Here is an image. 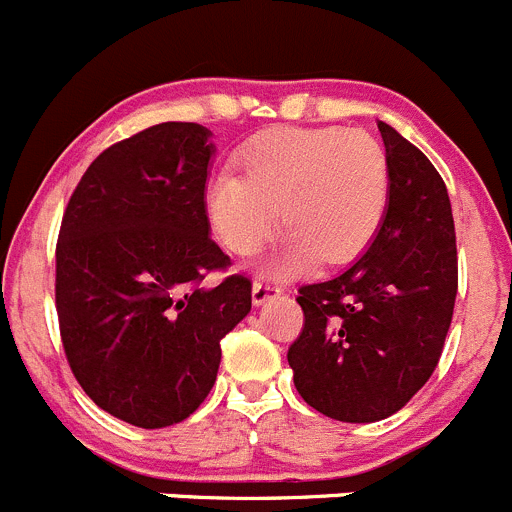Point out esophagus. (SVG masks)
<instances>
[{"mask_svg": "<svg viewBox=\"0 0 512 512\" xmlns=\"http://www.w3.org/2000/svg\"><path fill=\"white\" fill-rule=\"evenodd\" d=\"M280 292H282L280 287L272 285V282H255V285H252V302L260 307V305H265L267 300H272V297L280 295Z\"/></svg>", "mask_w": 512, "mask_h": 512, "instance_id": "esophagus-1", "label": "esophagus"}]
</instances>
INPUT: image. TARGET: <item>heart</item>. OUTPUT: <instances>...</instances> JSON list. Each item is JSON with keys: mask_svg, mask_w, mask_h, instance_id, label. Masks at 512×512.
Instances as JSON below:
<instances>
[{"mask_svg": "<svg viewBox=\"0 0 512 512\" xmlns=\"http://www.w3.org/2000/svg\"><path fill=\"white\" fill-rule=\"evenodd\" d=\"M242 175L220 170L205 185V215L235 255L255 252L280 212L287 225L267 275H295L317 257L350 262L380 230L390 195L388 157L375 137L340 127H280L242 152Z\"/></svg>", "mask_w": 512, "mask_h": 512, "instance_id": "1", "label": "heart"}]
</instances>
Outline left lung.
Wrapping results in <instances>:
<instances>
[{
  "instance_id": "1",
  "label": "left lung",
  "mask_w": 512,
  "mask_h": 512,
  "mask_svg": "<svg viewBox=\"0 0 512 512\" xmlns=\"http://www.w3.org/2000/svg\"><path fill=\"white\" fill-rule=\"evenodd\" d=\"M390 172L380 230L332 280L300 287L305 327L287 362L310 408L342 423L398 413L433 375L458 295L455 222L443 177L377 122Z\"/></svg>"
}]
</instances>
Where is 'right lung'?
<instances>
[{
    "label": "right lung",
    "mask_w": 512,
    "mask_h": 512,
    "mask_svg": "<svg viewBox=\"0 0 512 512\" xmlns=\"http://www.w3.org/2000/svg\"><path fill=\"white\" fill-rule=\"evenodd\" d=\"M212 132L162 122L104 150L79 180L57 242V315L69 367L114 418L155 430L190 418L220 370V340L252 307L212 242Z\"/></svg>",
    "instance_id": "add662e5"
}]
</instances>
